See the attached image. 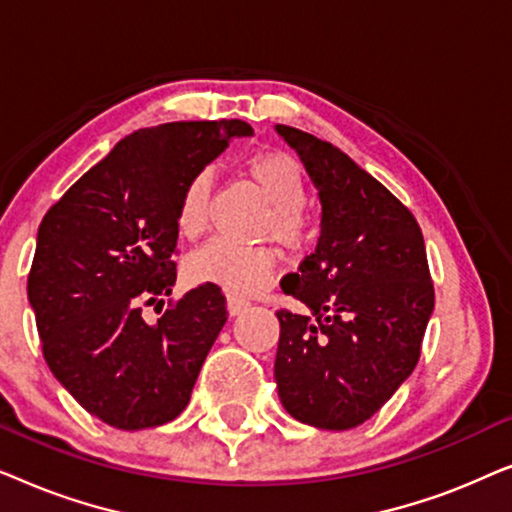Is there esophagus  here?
I'll return each instance as SVG.
<instances>
[{"mask_svg": "<svg viewBox=\"0 0 512 512\" xmlns=\"http://www.w3.org/2000/svg\"><path fill=\"white\" fill-rule=\"evenodd\" d=\"M247 300L244 298H237V296H228V312L230 317H235V314H240L242 310H247Z\"/></svg>", "mask_w": 512, "mask_h": 512, "instance_id": "1", "label": "esophagus"}]
</instances>
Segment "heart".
<instances>
[{
	"label": "heart",
	"mask_w": 512,
	"mask_h": 512,
	"mask_svg": "<svg viewBox=\"0 0 512 512\" xmlns=\"http://www.w3.org/2000/svg\"><path fill=\"white\" fill-rule=\"evenodd\" d=\"M249 179L270 202L263 219V233L279 244L298 247L305 240L303 209L307 205V184L303 167L284 151H263L244 163ZM212 193V177L207 170L195 172L186 181L177 205V230L184 240H198L207 228V207ZM277 256L270 247H240L223 240L207 247L186 261V275L195 284H214L228 293L261 291L275 275Z\"/></svg>",
	"instance_id": "obj_1"
}]
</instances>
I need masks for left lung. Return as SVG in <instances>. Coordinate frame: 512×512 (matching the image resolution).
Listing matches in <instances>:
<instances>
[{
  "label": "left lung",
  "instance_id": "1",
  "mask_svg": "<svg viewBox=\"0 0 512 512\" xmlns=\"http://www.w3.org/2000/svg\"><path fill=\"white\" fill-rule=\"evenodd\" d=\"M319 188L321 237L282 291L310 312L277 310L279 401L298 422L354 429L415 370L433 312L422 228L408 207L347 153L289 125Z\"/></svg>",
  "mask_w": 512,
  "mask_h": 512
}]
</instances>
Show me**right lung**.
<instances>
[{"label": "right lung", "instance_id": "obj_1", "mask_svg": "<svg viewBox=\"0 0 512 512\" xmlns=\"http://www.w3.org/2000/svg\"><path fill=\"white\" fill-rule=\"evenodd\" d=\"M240 118L177 121L121 139L41 219L27 275L41 352L83 410L125 431L172 422L228 319L219 286L170 296L186 181L251 135ZM156 304V325L143 319Z\"/></svg>", "mask_w": 512, "mask_h": 512}]
</instances>
